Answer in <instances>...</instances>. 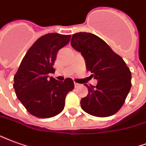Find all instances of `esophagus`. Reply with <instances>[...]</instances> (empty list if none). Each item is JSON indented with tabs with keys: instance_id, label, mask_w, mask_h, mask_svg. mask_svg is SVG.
I'll list each match as a JSON object with an SVG mask.
<instances>
[{
	"instance_id": "esophagus-1",
	"label": "esophagus",
	"mask_w": 146,
	"mask_h": 146,
	"mask_svg": "<svg viewBox=\"0 0 146 146\" xmlns=\"http://www.w3.org/2000/svg\"><path fill=\"white\" fill-rule=\"evenodd\" d=\"M79 86H80V84H78L76 83V82H74V87H75V88H78Z\"/></svg>"
}]
</instances>
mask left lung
Returning a JSON list of instances; mask_svg holds the SVG:
<instances>
[{
  "instance_id": "left-lung-1",
  "label": "left lung",
  "mask_w": 146,
  "mask_h": 146,
  "mask_svg": "<svg viewBox=\"0 0 146 146\" xmlns=\"http://www.w3.org/2000/svg\"><path fill=\"white\" fill-rule=\"evenodd\" d=\"M72 47L81 52L91 76L98 80L88 86L89 93L81 100V107L90 115L106 117L121 109L131 87V73L121 56L94 34L77 33L72 36Z\"/></svg>"
}]
</instances>
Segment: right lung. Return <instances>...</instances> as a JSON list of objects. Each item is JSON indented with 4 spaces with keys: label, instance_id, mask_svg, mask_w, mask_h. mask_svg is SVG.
<instances>
[{
    "label": "right lung",
    "instance_id": "obj_1",
    "mask_svg": "<svg viewBox=\"0 0 146 146\" xmlns=\"http://www.w3.org/2000/svg\"><path fill=\"white\" fill-rule=\"evenodd\" d=\"M71 35L48 33L39 37L29 49L14 76L17 97L29 113L50 118L60 113L65 97L74 89V82L67 78L59 82L54 78V64L57 52L70 41Z\"/></svg>",
    "mask_w": 146,
    "mask_h": 146
}]
</instances>
